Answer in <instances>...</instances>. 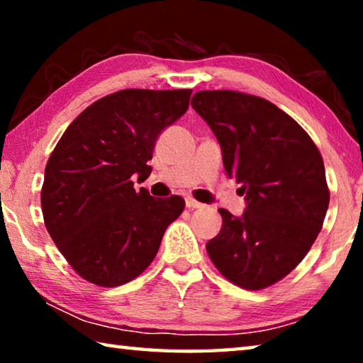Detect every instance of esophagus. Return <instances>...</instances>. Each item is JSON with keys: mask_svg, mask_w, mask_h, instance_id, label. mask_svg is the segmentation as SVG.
<instances>
[{"mask_svg": "<svg viewBox=\"0 0 363 363\" xmlns=\"http://www.w3.org/2000/svg\"><path fill=\"white\" fill-rule=\"evenodd\" d=\"M186 205H187V208H192V210H195V208H201V206H203V203H200V201H196L195 199H192V196H187V199H186Z\"/></svg>", "mask_w": 363, "mask_h": 363, "instance_id": "obj_1", "label": "esophagus"}]
</instances>
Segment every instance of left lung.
<instances>
[{"instance_id":"1","label":"left lung","mask_w":363,"mask_h":363,"mask_svg":"<svg viewBox=\"0 0 363 363\" xmlns=\"http://www.w3.org/2000/svg\"><path fill=\"white\" fill-rule=\"evenodd\" d=\"M190 104L247 200L240 218L220 208L223 227L206 251L232 284L262 290L290 274L322 230L330 203L322 155L290 115L262 97L199 91Z\"/></svg>"}]
</instances>
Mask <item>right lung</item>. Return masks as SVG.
I'll use <instances>...</instances> for the list:
<instances>
[{
    "instance_id": "1",
    "label": "right lung",
    "mask_w": 363,
    "mask_h": 363,
    "mask_svg": "<svg viewBox=\"0 0 363 363\" xmlns=\"http://www.w3.org/2000/svg\"><path fill=\"white\" fill-rule=\"evenodd\" d=\"M192 89H123L70 123L48 160L41 210L49 235L91 284H128L150 266L167 227L184 211L179 195L134 189L150 176L157 138L187 112Z\"/></svg>"
}]
</instances>
